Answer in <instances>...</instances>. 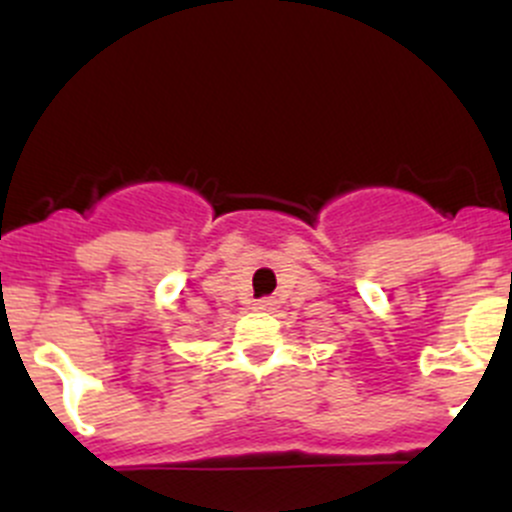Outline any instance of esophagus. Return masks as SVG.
<instances>
[{
  "label": "esophagus",
  "instance_id": "esophagus-1",
  "mask_svg": "<svg viewBox=\"0 0 512 512\" xmlns=\"http://www.w3.org/2000/svg\"><path fill=\"white\" fill-rule=\"evenodd\" d=\"M275 307V300L272 297H260V300H255V310H272Z\"/></svg>",
  "mask_w": 512,
  "mask_h": 512
}]
</instances>
